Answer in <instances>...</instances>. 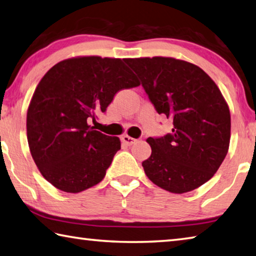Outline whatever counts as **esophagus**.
<instances>
[{
    "instance_id": "obj_1",
    "label": "esophagus",
    "mask_w": 256,
    "mask_h": 256,
    "mask_svg": "<svg viewBox=\"0 0 256 256\" xmlns=\"http://www.w3.org/2000/svg\"><path fill=\"white\" fill-rule=\"evenodd\" d=\"M120 140H122V142L125 144V146H132L133 143H136V138H133L131 136H123L122 138H120Z\"/></svg>"
}]
</instances>
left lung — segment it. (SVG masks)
Returning a JSON list of instances; mask_svg holds the SVG:
<instances>
[{"label":"left lung","instance_id":"left-lung-1","mask_svg":"<svg viewBox=\"0 0 256 256\" xmlns=\"http://www.w3.org/2000/svg\"><path fill=\"white\" fill-rule=\"evenodd\" d=\"M141 80L158 114L174 123L164 136L148 138L152 152L142 162L153 184L174 194L200 187L228 151L230 108L216 84L196 64L166 57L125 59Z\"/></svg>","mask_w":256,"mask_h":256}]
</instances>
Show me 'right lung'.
<instances>
[{"mask_svg": "<svg viewBox=\"0 0 256 256\" xmlns=\"http://www.w3.org/2000/svg\"><path fill=\"white\" fill-rule=\"evenodd\" d=\"M138 85L115 58L62 60L46 74L26 114L31 156L46 180L72 194L103 180L120 142L87 123L106 112L116 92Z\"/></svg>", "mask_w": 256, "mask_h": 256, "instance_id": "1", "label": "right lung"}]
</instances>
